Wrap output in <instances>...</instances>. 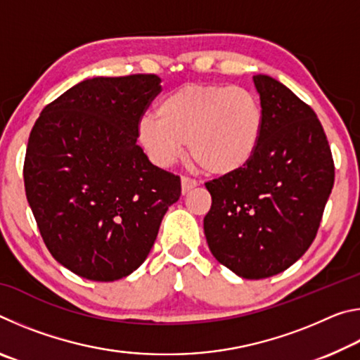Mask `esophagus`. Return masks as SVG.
I'll return each mask as SVG.
<instances>
[{
    "label": "esophagus",
    "instance_id": "obj_1",
    "mask_svg": "<svg viewBox=\"0 0 360 360\" xmlns=\"http://www.w3.org/2000/svg\"><path fill=\"white\" fill-rule=\"evenodd\" d=\"M198 186V182L195 181V179H191V178H187V176H182L181 178V191H182V193H188L192 191V188H195Z\"/></svg>",
    "mask_w": 360,
    "mask_h": 360
}]
</instances>
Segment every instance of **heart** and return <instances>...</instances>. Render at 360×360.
<instances>
[{"instance_id":"1","label":"heart","mask_w":360,"mask_h":360,"mask_svg":"<svg viewBox=\"0 0 360 360\" xmlns=\"http://www.w3.org/2000/svg\"><path fill=\"white\" fill-rule=\"evenodd\" d=\"M257 95L225 84H186L163 96L157 115L144 114L136 139L152 163L168 168L191 154L212 174L238 172L264 133ZM189 144L187 145L186 143Z\"/></svg>"}]
</instances>
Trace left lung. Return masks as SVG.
<instances>
[{"mask_svg": "<svg viewBox=\"0 0 360 360\" xmlns=\"http://www.w3.org/2000/svg\"><path fill=\"white\" fill-rule=\"evenodd\" d=\"M264 133L245 167L206 182L205 236L217 262L245 279L284 271L307 252L332 192L335 168L311 108L276 79L252 77Z\"/></svg>", "mask_w": 360, "mask_h": 360, "instance_id": "8db88e82", "label": "left lung"}]
</instances>
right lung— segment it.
Here are the masks:
<instances>
[{
	"label": "right lung",
	"instance_id": "obj_1",
	"mask_svg": "<svg viewBox=\"0 0 360 360\" xmlns=\"http://www.w3.org/2000/svg\"><path fill=\"white\" fill-rule=\"evenodd\" d=\"M155 75L92 77L47 105L28 138L23 179L49 252L90 281L129 276L148 257L181 179L152 165L136 124Z\"/></svg>",
	"mask_w": 360,
	"mask_h": 360
}]
</instances>
